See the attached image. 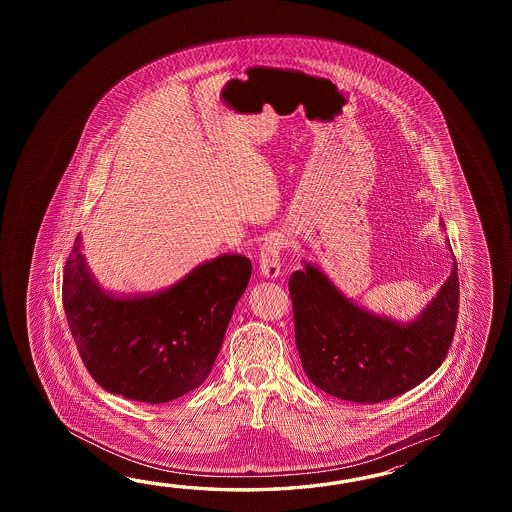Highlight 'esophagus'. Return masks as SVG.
<instances>
[{"label":"esophagus","mask_w":512,"mask_h":512,"mask_svg":"<svg viewBox=\"0 0 512 512\" xmlns=\"http://www.w3.org/2000/svg\"><path fill=\"white\" fill-rule=\"evenodd\" d=\"M287 241L282 234L267 236L260 247V274L263 278L274 280L280 276L282 269V251Z\"/></svg>","instance_id":"34e87169"}]
</instances>
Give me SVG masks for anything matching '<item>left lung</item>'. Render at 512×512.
Returning <instances> with one entry per match:
<instances>
[{
    "instance_id": "obj_1",
    "label": "left lung",
    "mask_w": 512,
    "mask_h": 512,
    "mask_svg": "<svg viewBox=\"0 0 512 512\" xmlns=\"http://www.w3.org/2000/svg\"><path fill=\"white\" fill-rule=\"evenodd\" d=\"M304 265L293 272L289 293L296 348L316 388L342 401L381 403L412 390L441 366L459 309L456 260L441 289L410 322L375 315L340 293L318 267Z\"/></svg>"
}]
</instances>
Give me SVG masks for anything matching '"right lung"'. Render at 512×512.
Here are the masks:
<instances>
[{"label":"right lung","mask_w":512,"mask_h":512,"mask_svg":"<svg viewBox=\"0 0 512 512\" xmlns=\"http://www.w3.org/2000/svg\"><path fill=\"white\" fill-rule=\"evenodd\" d=\"M252 265L221 254L172 287L115 296L100 287L78 234L64 271V311L80 357L109 393L141 403H170L207 379Z\"/></svg>","instance_id":"right-lung-1"}]
</instances>
